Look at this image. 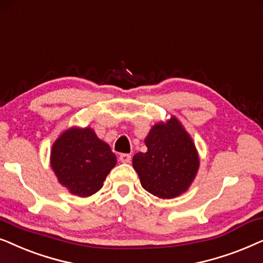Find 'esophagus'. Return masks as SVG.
Instances as JSON below:
<instances>
[{"label":"esophagus","mask_w":263,"mask_h":263,"mask_svg":"<svg viewBox=\"0 0 263 263\" xmlns=\"http://www.w3.org/2000/svg\"><path fill=\"white\" fill-rule=\"evenodd\" d=\"M119 160L124 163H128L129 161H131V155H129V154H121V155L119 156Z\"/></svg>","instance_id":"esophagus-1"}]
</instances>
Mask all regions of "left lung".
<instances>
[{
    "instance_id": "obj_1",
    "label": "left lung",
    "mask_w": 263,
    "mask_h": 263,
    "mask_svg": "<svg viewBox=\"0 0 263 263\" xmlns=\"http://www.w3.org/2000/svg\"><path fill=\"white\" fill-rule=\"evenodd\" d=\"M146 153L136 154L132 164L143 189L170 199L187 191L199 168V156L191 136L176 117L160 121L144 139Z\"/></svg>"
}]
</instances>
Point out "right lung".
Wrapping results in <instances>:
<instances>
[{
    "mask_svg": "<svg viewBox=\"0 0 263 263\" xmlns=\"http://www.w3.org/2000/svg\"><path fill=\"white\" fill-rule=\"evenodd\" d=\"M115 164L110 146L89 126L67 128L51 146L50 166L58 181L79 197L96 194Z\"/></svg>",
    "mask_w": 263,
    "mask_h": 263,
    "instance_id": "obj_1",
    "label": "right lung"
}]
</instances>
